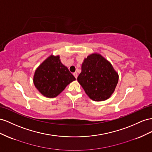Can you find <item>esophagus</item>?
Returning <instances> with one entry per match:
<instances>
[{
    "instance_id": "34e87169",
    "label": "esophagus",
    "mask_w": 152,
    "mask_h": 152,
    "mask_svg": "<svg viewBox=\"0 0 152 152\" xmlns=\"http://www.w3.org/2000/svg\"><path fill=\"white\" fill-rule=\"evenodd\" d=\"M73 75H74V76H75V77H76V79H77V73L76 72H74V73H73Z\"/></svg>"
}]
</instances>
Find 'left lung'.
<instances>
[{"label":"left lung","instance_id":"1","mask_svg":"<svg viewBox=\"0 0 152 152\" xmlns=\"http://www.w3.org/2000/svg\"><path fill=\"white\" fill-rule=\"evenodd\" d=\"M77 80L89 98L102 102L114 93L119 75L106 58L100 54L92 53L84 59Z\"/></svg>","mask_w":152,"mask_h":152}]
</instances>
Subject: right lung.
Returning <instances> with one entry per match:
<instances>
[{"label": "right lung", "instance_id": "obj_1", "mask_svg": "<svg viewBox=\"0 0 152 152\" xmlns=\"http://www.w3.org/2000/svg\"><path fill=\"white\" fill-rule=\"evenodd\" d=\"M75 80V76L61 64L60 56L53 54L38 66L33 76V83L37 90L49 98L59 95Z\"/></svg>", "mask_w": 152, "mask_h": 152}]
</instances>
